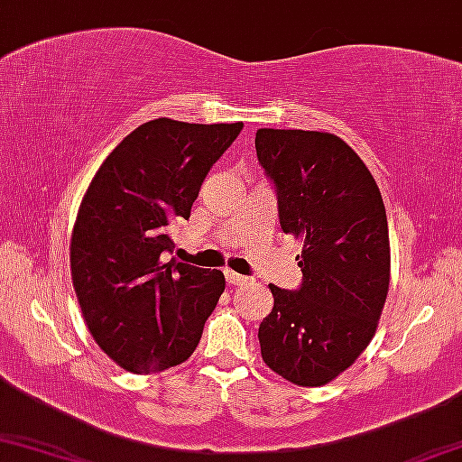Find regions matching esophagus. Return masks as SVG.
Listing matches in <instances>:
<instances>
[{"label":"esophagus","instance_id":"1","mask_svg":"<svg viewBox=\"0 0 462 462\" xmlns=\"http://www.w3.org/2000/svg\"><path fill=\"white\" fill-rule=\"evenodd\" d=\"M226 282L230 285H243L249 282V277H245V274H238L235 271H226Z\"/></svg>","mask_w":462,"mask_h":462}]
</instances>
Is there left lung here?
<instances>
[{
    "label": "left lung",
    "instance_id": "left-lung-1",
    "mask_svg": "<svg viewBox=\"0 0 462 462\" xmlns=\"http://www.w3.org/2000/svg\"><path fill=\"white\" fill-rule=\"evenodd\" d=\"M258 162L274 183L279 224L302 243L299 290L268 285L262 360L296 386H324L365 352L390 285L386 207L358 153L335 134H255Z\"/></svg>",
    "mask_w": 462,
    "mask_h": 462
}]
</instances>
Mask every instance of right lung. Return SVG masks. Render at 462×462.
<instances>
[{
    "label": "right lung",
    "mask_w": 462,
    "mask_h": 462,
    "mask_svg": "<svg viewBox=\"0 0 462 462\" xmlns=\"http://www.w3.org/2000/svg\"><path fill=\"white\" fill-rule=\"evenodd\" d=\"M243 124H185L162 116L113 149L80 202L69 266L96 343L125 371L149 375L194 354L226 279L166 255L168 230L189 219L213 163Z\"/></svg>",
    "instance_id": "add662e5"
}]
</instances>
